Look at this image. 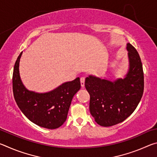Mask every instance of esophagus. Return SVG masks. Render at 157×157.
Listing matches in <instances>:
<instances>
[{
	"label": "esophagus",
	"mask_w": 157,
	"mask_h": 157,
	"mask_svg": "<svg viewBox=\"0 0 157 157\" xmlns=\"http://www.w3.org/2000/svg\"><path fill=\"white\" fill-rule=\"evenodd\" d=\"M84 82H85V78L84 77H82V78H80V83H81L82 87L84 86Z\"/></svg>",
	"instance_id": "obj_1"
}]
</instances>
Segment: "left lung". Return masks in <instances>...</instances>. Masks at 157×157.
Here are the masks:
<instances>
[{
  "label": "left lung",
  "instance_id": "8db88e82",
  "mask_svg": "<svg viewBox=\"0 0 157 157\" xmlns=\"http://www.w3.org/2000/svg\"><path fill=\"white\" fill-rule=\"evenodd\" d=\"M127 50L129 68L124 79L111 82L89 75L85 79V87L90 95V112L101 126L110 127L124 121L136 109L143 96L141 60L132 44H127Z\"/></svg>",
  "mask_w": 157,
  "mask_h": 157
}]
</instances>
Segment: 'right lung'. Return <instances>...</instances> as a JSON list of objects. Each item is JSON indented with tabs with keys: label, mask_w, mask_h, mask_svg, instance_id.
Listing matches in <instances>:
<instances>
[{
	"label": "right lung",
	"mask_w": 157,
	"mask_h": 157,
	"mask_svg": "<svg viewBox=\"0 0 157 157\" xmlns=\"http://www.w3.org/2000/svg\"><path fill=\"white\" fill-rule=\"evenodd\" d=\"M21 55L22 52L16 61L13 71L12 87L16 102L23 114L34 124L50 129H57L66 121L73 98L81 88L79 78L44 94L28 91L19 75Z\"/></svg>",
	"instance_id": "right-lung-1"
}]
</instances>
